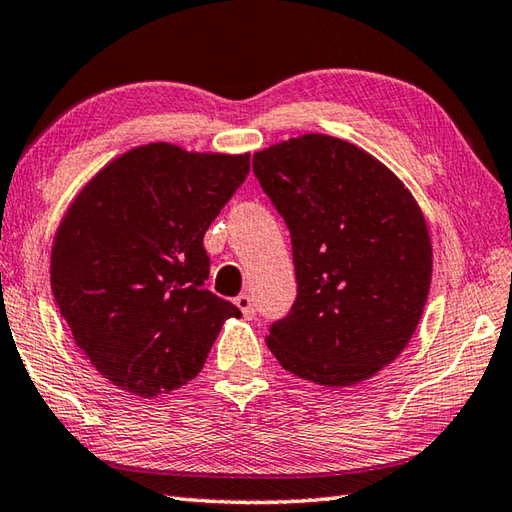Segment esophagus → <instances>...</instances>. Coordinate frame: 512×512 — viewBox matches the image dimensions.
<instances>
[{"label": "esophagus", "mask_w": 512, "mask_h": 512, "mask_svg": "<svg viewBox=\"0 0 512 512\" xmlns=\"http://www.w3.org/2000/svg\"><path fill=\"white\" fill-rule=\"evenodd\" d=\"M235 306L242 310V314H244L246 319H253L255 317V303H253V299H250V295H239L235 299Z\"/></svg>", "instance_id": "esophagus-1"}]
</instances>
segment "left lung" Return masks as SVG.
<instances>
[{
	"label": "left lung",
	"mask_w": 512,
	"mask_h": 512,
	"mask_svg": "<svg viewBox=\"0 0 512 512\" xmlns=\"http://www.w3.org/2000/svg\"><path fill=\"white\" fill-rule=\"evenodd\" d=\"M255 178L290 231L297 299L270 325L281 367L325 387L372 378L405 350L431 286V239L413 195L341 138L257 151Z\"/></svg>",
	"instance_id": "left-lung-1"
}]
</instances>
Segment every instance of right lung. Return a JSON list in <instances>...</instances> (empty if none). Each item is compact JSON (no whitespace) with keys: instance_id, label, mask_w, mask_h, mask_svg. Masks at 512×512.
<instances>
[{"instance_id":"add662e5","label":"right lung","mask_w":512,"mask_h":512,"mask_svg":"<svg viewBox=\"0 0 512 512\" xmlns=\"http://www.w3.org/2000/svg\"><path fill=\"white\" fill-rule=\"evenodd\" d=\"M250 156L151 143L88 182L54 237L50 286L74 343L101 376L140 398L200 374L222 323L239 312L204 288V250Z\"/></svg>"}]
</instances>
